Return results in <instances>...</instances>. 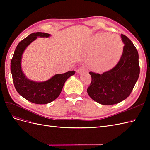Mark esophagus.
Masks as SVG:
<instances>
[{
	"mask_svg": "<svg viewBox=\"0 0 150 150\" xmlns=\"http://www.w3.org/2000/svg\"><path fill=\"white\" fill-rule=\"evenodd\" d=\"M85 71V69L83 67H81L79 68H78V69L77 70V72H78V73H81V72H83Z\"/></svg>",
	"mask_w": 150,
	"mask_h": 150,
	"instance_id": "1",
	"label": "esophagus"
}]
</instances>
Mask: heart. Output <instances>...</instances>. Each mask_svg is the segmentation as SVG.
Segmentation results:
<instances>
[{"label": "heart", "instance_id": "heart-1", "mask_svg": "<svg viewBox=\"0 0 150 150\" xmlns=\"http://www.w3.org/2000/svg\"><path fill=\"white\" fill-rule=\"evenodd\" d=\"M105 42L95 43L93 46L94 51L91 55L94 67L98 71H103L111 69L120 59L123 49V44L119 36L113 35Z\"/></svg>", "mask_w": 150, "mask_h": 150}]
</instances>
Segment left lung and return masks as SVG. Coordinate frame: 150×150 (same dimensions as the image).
<instances>
[{
  "instance_id": "obj_1",
  "label": "left lung",
  "mask_w": 150,
  "mask_h": 150,
  "mask_svg": "<svg viewBox=\"0 0 150 150\" xmlns=\"http://www.w3.org/2000/svg\"><path fill=\"white\" fill-rule=\"evenodd\" d=\"M121 38L125 46L117 64L100 74L89 72L91 76L87 92L90 98L103 105H112L128 98L139 75L137 49L131 40L123 34Z\"/></svg>"
}]
</instances>
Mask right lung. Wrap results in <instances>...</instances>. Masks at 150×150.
I'll return each mask as SVG.
<instances>
[{
	"mask_svg": "<svg viewBox=\"0 0 150 150\" xmlns=\"http://www.w3.org/2000/svg\"><path fill=\"white\" fill-rule=\"evenodd\" d=\"M45 33H34L18 44L11 62V71L15 88L17 93L27 100L38 104L53 101L59 96L66 81L75 74L74 71L57 74L44 82L37 83L26 78L21 69V59L24 50L38 37L48 38Z\"/></svg>",
	"mask_w": 150,
	"mask_h": 150,
	"instance_id": "add662e5",
	"label": "right lung"
}]
</instances>
